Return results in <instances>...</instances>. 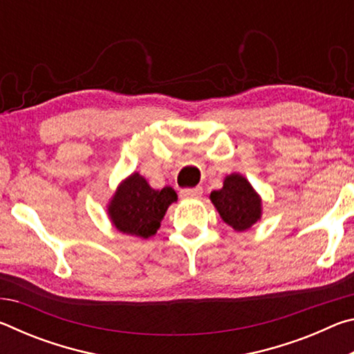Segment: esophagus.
<instances>
[{
  "instance_id": "34e87169",
  "label": "esophagus",
  "mask_w": 354,
  "mask_h": 354,
  "mask_svg": "<svg viewBox=\"0 0 354 354\" xmlns=\"http://www.w3.org/2000/svg\"><path fill=\"white\" fill-rule=\"evenodd\" d=\"M201 195H203L201 187H192V189L181 190V196H184V198H198V196H201Z\"/></svg>"
}]
</instances>
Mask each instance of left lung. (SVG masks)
I'll return each instance as SVG.
<instances>
[{
	"instance_id": "obj_1",
	"label": "left lung",
	"mask_w": 354,
	"mask_h": 354,
	"mask_svg": "<svg viewBox=\"0 0 354 354\" xmlns=\"http://www.w3.org/2000/svg\"><path fill=\"white\" fill-rule=\"evenodd\" d=\"M211 201L225 223L236 231H245L261 218V200L243 176H226L223 189L214 190Z\"/></svg>"
}]
</instances>
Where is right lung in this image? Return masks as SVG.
Here are the masks:
<instances>
[{
    "instance_id": "1",
    "label": "right lung",
    "mask_w": 354,
    "mask_h": 354,
    "mask_svg": "<svg viewBox=\"0 0 354 354\" xmlns=\"http://www.w3.org/2000/svg\"><path fill=\"white\" fill-rule=\"evenodd\" d=\"M176 201L171 187L154 190L139 173L120 185L109 206L112 223L118 231L148 239L159 230L167 207Z\"/></svg>"
}]
</instances>
